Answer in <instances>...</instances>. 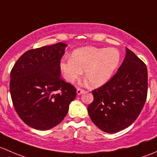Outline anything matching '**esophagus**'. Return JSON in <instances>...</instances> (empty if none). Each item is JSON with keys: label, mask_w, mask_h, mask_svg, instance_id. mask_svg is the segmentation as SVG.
Wrapping results in <instances>:
<instances>
[{"label": "esophagus", "mask_w": 157, "mask_h": 157, "mask_svg": "<svg viewBox=\"0 0 157 157\" xmlns=\"http://www.w3.org/2000/svg\"><path fill=\"white\" fill-rule=\"evenodd\" d=\"M84 91H85V90H84L83 89H82V88H77V90H76L77 95H80V94H82V93H84Z\"/></svg>", "instance_id": "obj_1"}]
</instances>
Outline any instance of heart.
I'll use <instances>...</instances> for the list:
<instances>
[{
	"mask_svg": "<svg viewBox=\"0 0 157 157\" xmlns=\"http://www.w3.org/2000/svg\"><path fill=\"white\" fill-rule=\"evenodd\" d=\"M120 59V53L115 48L83 47L73 51L71 58H63L59 69L63 78L69 83L75 82L84 71L90 86L98 88L111 78Z\"/></svg>",
	"mask_w": 157,
	"mask_h": 157,
	"instance_id": "heart-1",
	"label": "heart"
}]
</instances>
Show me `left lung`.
Listing matches in <instances>:
<instances>
[{
	"instance_id": "8db88e82",
	"label": "left lung",
	"mask_w": 157,
	"mask_h": 157,
	"mask_svg": "<svg viewBox=\"0 0 157 157\" xmlns=\"http://www.w3.org/2000/svg\"><path fill=\"white\" fill-rule=\"evenodd\" d=\"M88 106L92 122L106 133H116L132 125L144 107L147 95V69L144 63L126 48L117 72L106 84L92 90Z\"/></svg>"
}]
</instances>
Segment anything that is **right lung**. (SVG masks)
<instances>
[{
  "mask_svg": "<svg viewBox=\"0 0 157 157\" xmlns=\"http://www.w3.org/2000/svg\"><path fill=\"white\" fill-rule=\"evenodd\" d=\"M66 44L29 50L10 72V91L20 119L37 130H48L63 120L76 89L60 78L59 62Z\"/></svg>",
  "mask_w": 157,
  "mask_h": 157,
  "instance_id": "add662e5",
  "label": "right lung"
}]
</instances>
